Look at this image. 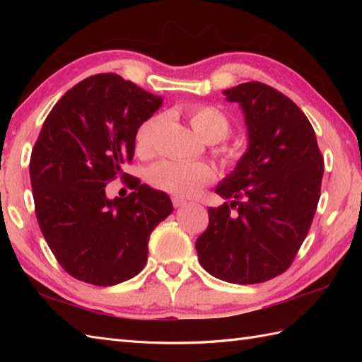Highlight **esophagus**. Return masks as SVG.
<instances>
[{
    "label": "esophagus",
    "instance_id": "1",
    "mask_svg": "<svg viewBox=\"0 0 362 362\" xmlns=\"http://www.w3.org/2000/svg\"><path fill=\"white\" fill-rule=\"evenodd\" d=\"M173 205L175 206V209H180V206L187 205V201H185V199H182V197H173Z\"/></svg>",
    "mask_w": 362,
    "mask_h": 362
}]
</instances>
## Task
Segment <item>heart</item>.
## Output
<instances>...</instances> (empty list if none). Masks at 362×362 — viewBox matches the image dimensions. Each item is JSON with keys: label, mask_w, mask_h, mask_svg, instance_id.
<instances>
[{"label": "heart", "mask_w": 362, "mask_h": 362, "mask_svg": "<svg viewBox=\"0 0 362 362\" xmlns=\"http://www.w3.org/2000/svg\"><path fill=\"white\" fill-rule=\"evenodd\" d=\"M189 124L194 132L209 143H216L228 136L230 119L221 109L209 104L194 105L188 110ZM158 126V118L146 119L135 134V148L140 156H148L152 151L153 135ZM222 160L228 166H235L241 160V153L235 149L221 152ZM214 179L211 166L202 161H177L161 160L153 165L148 173V180L153 188L165 193L189 197L196 194L206 183Z\"/></svg>", "instance_id": "heart-1"}]
</instances>
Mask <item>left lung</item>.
<instances>
[{"label": "left lung", "mask_w": 362, "mask_h": 362, "mask_svg": "<svg viewBox=\"0 0 362 362\" xmlns=\"http://www.w3.org/2000/svg\"><path fill=\"white\" fill-rule=\"evenodd\" d=\"M222 93L243 109L249 148L216 187L230 202L209 209L196 250L219 280L263 283L286 271L308 235L324 157L306 115L279 90L245 82Z\"/></svg>", "instance_id": "8db88e82"}]
</instances>
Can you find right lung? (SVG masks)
Wrapping results in <instances>:
<instances>
[{
    "instance_id": "right-lung-1",
    "label": "right lung",
    "mask_w": 362,
    "mask_h": 362,
    "mask_svg": "<svg viewBox=\"0 0 362 362\" xmlns=\"http://www.w3.org/2000/svg\"><path fill=\"white\" fill-rule=\"evenodd\" d=\"M163 99L104 73L68 90L46 117L30 153L35 216L54 257L74 279L113 286L141 272L152 230L173 213L163 191L122 173L135 134ZM129 176L134 191L109 199L105 185Z\"/></svg>"
}]
</instances>
